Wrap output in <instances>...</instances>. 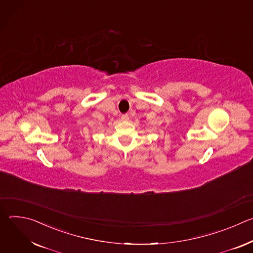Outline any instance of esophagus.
Segmentation results:
<instances>
[{"label": "esophagus", "mask_w": 253, "mask_h": 253, "mask_svg": "<svg viewBox=\"0 0 253 253\" xmlns=\"http://www.w3.org/2000/svg\"><path fill=\"white\" fill-rule=\"evenodd\" d=\"M121 119H122L123 121H128V120H129V116H128L127 114H123V115L121 116Z\"/></svg>", "instance_id": "1"}]
</instances>
